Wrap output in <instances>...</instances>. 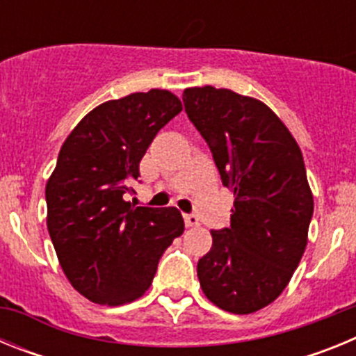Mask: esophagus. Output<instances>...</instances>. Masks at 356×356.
<instances>
[{"mask_svg": "<svg viewBox=\"0 0 356 356\" xmlns=\"http://www.w3.org/2000/svg\"><path fill=\"white\" fill-rule=\"evenodd\" d=\"M184 221L187 228H193V226L200 225V219H197V216H194V213H185Z\"/></svg>", "mask_w": 356, "mask_h": 356, "instance_id": "obj_1", "label": "esophagus"}]
</instances>
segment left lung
Returning <instances> with one entry per match:
<instances>
[{
    "label": "left lung",
    "mask_w": 356,
    "mask_h": 356,
    "mask_svg": "<svg viewBox=\"0 0 356 356\" xmlns=\"http://www.w3.org/2000/svg\"><path fill=\"white\" fill-rule=\"evenodd\" d=\"M184 105L235 197L232 222L212 229L197 262L200 285L226 312H257L284 292L307 248L314 197L303 155L254 97L205 85L185 89Z\"/></svg>",
    "instance_id": "left-lung-1"
}]
</instances>
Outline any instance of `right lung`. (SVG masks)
Returning a JSON list of instances; mask_svg holds the SVG:
<instances>
[{
    "mask_svg": "<svg viewBox=\"0 0 356 356\" xmlns=\"http://www.w3.org/2000/svg\"><path fill=\"white\" fill-rule=\"evenodd\" d=\"M180 112L169 90L135 92L90 110L62 144L46 184L48 232L71 285L94 303L140 298L163 251L184 234L175 207L127 201L146 149Z\"/></svg>",
    "mask_w": 356,
    "mask_h": 356,
    "instance_id": "add662e5",
    "label": "right lung"
}]
</instances>
